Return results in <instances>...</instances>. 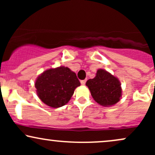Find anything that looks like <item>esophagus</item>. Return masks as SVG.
<instances>
[{
	"label": "esophagus",
	"instance_id": "34e87169",
	"mask_svg": "<svg viewBox=\"0 0 155 155\" xmlns=\"http://www.w3.org/2000/svg\"><path fill=\"white\" fill-rule=\"evenodd\" d=\"M86 81H87L86 79H85V80H81V85H84L85 83H86Z\"/></svg>",
	"mask_w": 155,
	"mask_h": 155
}]
</instances>
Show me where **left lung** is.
I'll use <instances>...</instances> for the list:
<instances>
[{"label":"left lung","instance_id":"8db88e82","mask_svg":"<svg viewBox=\"0 0 155 155\" xmlns=\"http://www.w3.org/2000/svg\"><path fill=\"white\" fill-rule=\"evenodd\" d=\"M86 85L94 100L103 106H114L122 97L120 80L104 69H98L95 78L87 80Z\"/></svg>","mask_w":155,"mask_h":155}]
</instances>
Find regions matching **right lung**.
<instances>
[{"mask_svg": "<svg viewBox=\"0 0 155 155\" xmlns=\"http://www.w3.org/2000/svg\"><path fill=\"white\" fill-rule=\"evenodd\" d=\"M80 84L75 73L65 66L47 69L37 77L35 82L38 97L51 108L66 104Z\"/></svg>", "mask_w": 155, "mask_h": 155, "instance_id": "obj_1", "label": "right lung"}]
</instances>
